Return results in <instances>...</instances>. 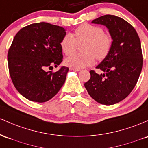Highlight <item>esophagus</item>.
Here are the masks:
<instances>
[{
  "label": "esophagus",
  "instance_id": "obj_1",
  "mask_svg": "<svg viewBox=\"0 0 148 148\" xmlns=\"http://www.w3.org/2000/svg\"><path fill=\"white\" fill-rule=\"evenodd\" d=\"M70 70H72V71H80L79 69H74V68H71V67H70Z\"/></svg>",
  "mask_w": 148,
  "mask_h": 148
}]
</instances>
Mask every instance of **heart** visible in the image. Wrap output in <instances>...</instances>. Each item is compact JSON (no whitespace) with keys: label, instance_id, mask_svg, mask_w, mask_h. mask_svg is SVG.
I'll list each match as a JSON object with an SVG mask.
<instances>
[{"label":"heart","instance_id":"1","mask_svg":"<svg viewBox=\"0 0 148 148\" xmlns=\"http://www.w3.org/2000/svg\"><path fill=\"white\" fill-rule=\"evenodd\" d=\"M84 54H75L66 59L70 67L81 69L94 65L96 58L103 60L108 55L112 44L110 35L104 33L103 28L94 25L84 24L75 31L74 36L67 34L61 40V50L66 55H71L76 50L78 44L85 43Z\"/></svg>","mask_w":148,"mask_h":148}]
</instances>
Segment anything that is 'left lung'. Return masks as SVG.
Returning <instances> with one entry per match:
<instances>
[{
    "instance_id": "1",
    "label": "left lung",
    "mask_w": 148,
    "mask_h": 148,
    "mask_svg": "<svg viewBox=\"0 0 148 148\" xmlns=\"http://www.w3.org/2000/svg\"><path fill=\"white\" fill-rule=\"evenodd\" d=\"M92 23L106 26L112 44L108 55L96 67L104 73L89 71L91 77L84 87L96 102L113 105L129 96L140 76L143 67L140 38L132 25L119 16L107 14Z\"/></svg>"
}]
</instances>
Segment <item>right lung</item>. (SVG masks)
I'll return each mask as SVG.
<instances>
[{
	"label": "right lung",
	"mask_w": 148,
	"mask_h": 148,
	"mask_svg": "<svg viewBox=\"0 0 148 148\" xmlns=\"http://www.w3.org/2000/svg\"><path fill=\"white\" fill-rule=\"evenodd\" d=\"M64 28L40 22L22 28L13 39L8 54L10 77L16 90L31 101L44 103L59 92L69 68L48 70L63 61L60 43Z\"/></svg>",
	"instance_id": "add662e5"
}]
</instances>
